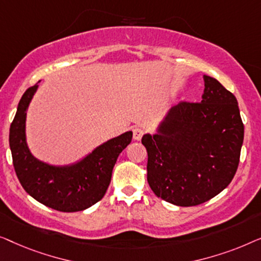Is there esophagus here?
<instances>
[{
	"mask_svg": "<svg viewBox=\"0 0 261 261\" xmlns=\"http://www.w3.org/2000/svg\"><path fill=\"white\" fill-rule=\"evenodd\" d=\"M143 134H144V130H143L142 127H138V126L134 127V139L135 141H139V139L142 138Z\"/></svg>",
	"mask_w": 261,
	"mask_h": 261,
	"instance_id": "34e87169",
	"label": "esophagus"
}]
</instances>
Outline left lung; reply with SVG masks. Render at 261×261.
Here are the masks:
<instances>
[{
	"instance_id": "obj_1",
	"label": "left lung",
	"mask_w": 261,
	"mask_h": 261,
	"mask_svg": "<svg viewBox=\"0 0 261 261\" xmlns=\"http://www.w3.org/2000/svg\"><path fill=\"white\" fill-rule=\"evenodd\" d=\"M203 80L202 100L172 106L156 134L142 138L150 188L181 207L203 203L229 185L244 142L237 98L215 78Z\"/></svg>"
}]
</instances>
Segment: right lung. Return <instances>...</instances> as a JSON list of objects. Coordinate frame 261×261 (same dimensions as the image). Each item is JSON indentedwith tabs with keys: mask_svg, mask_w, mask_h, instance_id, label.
Wrapping results in <instances>:
<instances>
[{
	"mask_svg": "<svg viewBox=\"0 0 261 261\" xmlns=\"http://www.w3.org/2000/svg\"><path fill=\"white\" fill-rule=\"evenodd\" d=\"M39 85L29 87L10 125L9 146L17 178L32 197L59 212H80L102 199L119 153L131 143L132 131L109 139L75 163L56 166L31 152L25 136L28 106Z\"/></svg>",
	"mask_w": 261,
	"mask_h": 261,
	"instance_id": "obj_1",
	"label": "right lung"
}]
</instances>
